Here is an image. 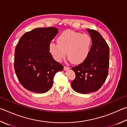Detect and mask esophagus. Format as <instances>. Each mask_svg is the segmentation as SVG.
I'll list each match as a JSON object with an SVG mask.
<instances>
[{
	"label": "esophagus",
	"instance_id": "obj_1",
	"mask_svg": "<svg viewBox=\"0 0 127 127\" xmlns=\"http://www.w3.org/2000/svg\"><path fill=\"white\" fill-rule=\"evenodd\" d=\"M69 67H67V66H64V70H65V71H66V70H68V69H69Z\"/></svg>",
	"mask_w": 127,
	"mask_h": 127
}]
</instances>
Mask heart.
I'll return each mask as SVG.
<instances>
[{"instance_id":"obj_1","label":"heart","mask_w":127,"mask_h":127,"mask_svg":"<svg viewBox=\"0 0 127 127\" xmlns=\"http://www.w3.org/2000/svg\"><path fill=\"white\" fill-rule=\"evenodd\" d=\"M57 42H51L49 46V51L53 59L61 61L66 52L68 59L74 64L85 61L92 45V38L89 34L69 30L62 32L58 37Z\"/></svg>"}]
</instances>
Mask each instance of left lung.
I'll return each instance as SVG.
<instances>
[{"label": "left lung", "mask_w": 127, "mask_h": 127, "mask_svg": "<svg viewBox=\"0 0 127 127\" xmlns=\"http://www.w3.org/2000/svg\"><path fill=\"white\" fill-rule=\"evenodd\" d=\"M92 39L89 55L85 61L72 67L76 77L71 82L73 89L80 94L96 92L105 82L109 66V48L100 33L87 29Z\"/></svg>", "instance_id": "left-lung-1"}]
</instances>
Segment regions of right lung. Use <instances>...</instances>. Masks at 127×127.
Returning <instances> with one entry per match:
<instances>
[{
	"label": "right lung",
	"mask_w": 127,
	"mask_h": 127,
	"mask_svg": "<svg viewBox=\"0 0 127 127\" xmlns=\"http://www.w3.org/2000/svg\"><path fill=\"white\" fill-rule=\"evenodd\" d=\"M59 32L55 27L38 28L22 35L15 50L14 69L23 87L31 92L45 93L53 85L56 73L64 66L53 59L51 42Z\"/></svg>",
	"instance_id": "obj_1"
}]
</instances>
